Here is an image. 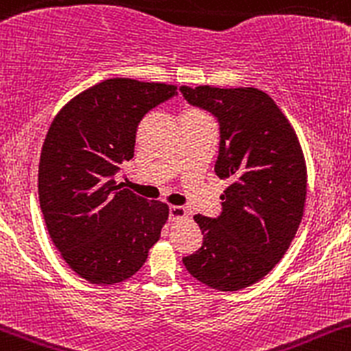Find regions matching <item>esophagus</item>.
Segmentation results:
<instances>
[{
	"mask_svg": "<svg viewBox=\"0 0 351 351\" xmlns=\"http://www.w3.org/2000/svg\"><path fill=\"white\" fill-rule=\"evenodd\" d=\"M169 218H171V221L187 218L186 208H182V206H171V208H169Z\"/></svg>",
	"mask_w": 351,
	"mask_h": 351,
	"instance_id": "esophagus-1",
	"label": "esophagus"
}]
</instances>
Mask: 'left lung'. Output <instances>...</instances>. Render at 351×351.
I'll return each mask as SVG.
<instances>
[{
	"label": "left lung",
	"mask_w": 351,
	"mask_h": 351,
	"mask_svg": "<svg viewBox=\"0 0 351 351\" xmlns=\"http://www.w3.org/2000/svg\"><path fill=\"white\" fill-rule=\"evenodd\" d=\"M179 91L218 121L215 172L231 182L216 218L194 216L204 238L199 250L184 256V267L208 287L240 291L265 277L295 237L308 184L304 155L291 123L260 89Z\"/></svg>",
	"instance_id": "1"
}]
</instances>
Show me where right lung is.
Returning <instances> with one entry per match:
<instances>
[{"label":"right lung","instance_id":"obj_1","mask_svg":"<svg viewBox=\"0 0 351 351\" xmlns=\"http://www.w3.org/2000/svg\"><path fill=\"white\" fill-rule=\"evenodd\" d=\"M176 86L106 79L69 101L50 125L38 165V199L57 250L91 284L140 270L160 238L167 204L117 186L142 118L177 96Z\"/></svg>","mask_w":351,"mask_h":351}]
</instances>
